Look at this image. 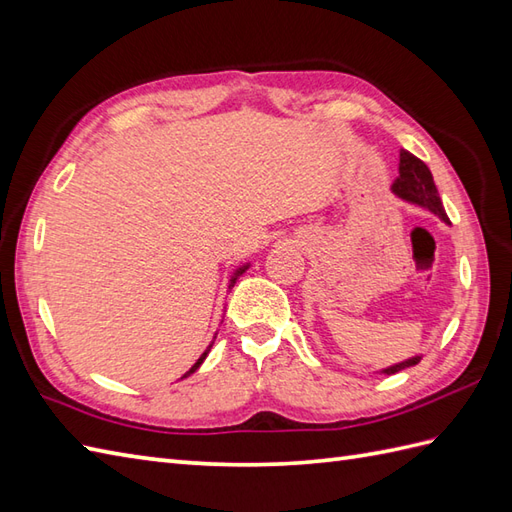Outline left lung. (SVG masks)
<instances>
[{
    "label": "left lung",
    "instance_id": "1",
    "mask_svg": "<svg viewBox=\"0 0 512 512\" xmlns=\"http://www.w3.org/2000/svg\"><path fill=\"white\" fill-rule=\"evenodd\" d=\"M390 189L397 198L410 202V205H417L425 211H430V213H434V216L441 218L445 224H449L443 200H441V196H438V189L434 185L430 168H427L421 159L414 157V154H410L408 150L399 152V176L395 178V183H392ZM419 362H421V355H414V358H408L403 362L382 368L379 373L395 375V373L403 371V368H410Z\"/></svg>",
    "mask_w": 512,
    "mask_h": 512
}]
</instances>
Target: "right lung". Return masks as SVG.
<instances>
[{"label":"right lung","instance_id":"right-lung-1","mask_svg":"<svg viewBox=\"0 0 512 512\" xmlns=\"http://www.w3.org/2000/svg\"><path fill=\"white\" fill-rule=\"evenodd\" d=\"M248 266H251V264H242V266H237V268H235V272H233V275H231V279H229V290L233 288V285H235V281H237V279H240V277L244 275V272L248 270ZM211 344H213V342H211ZM211 344H209V347H207V351L200 355V358L196 360V364H194L192 368H189V371H187V373H185L183 377H187V375H192V373H196V371H198V368H200V364H202V362H205V358H207V353L211 351ZM183 377H181V379H183Z\"/></svg>","mask_w":512,"mask_h":512}]
</instances>
